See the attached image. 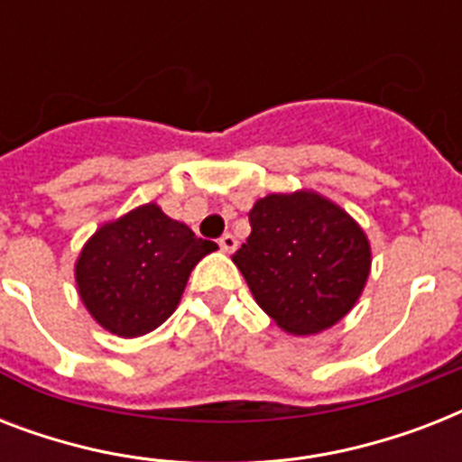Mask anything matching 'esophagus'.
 <instances>
[{
    "instance_id": "1",
    "label": "esophagus",
    "mask_w": 462,
    "mask_h": 462,
    "mask_svg": "<svg viewBox=\"0 0 462 462\" xmlns=\"http://www.w3.org/2000/svg\"><path fill=\"white\" fill-rule=\"evenodd\" d=\"M217 245H220V249H223L225 254H232L237 249V239H235V235H230V232H225Z\"/></svg>"
}]
</instances>
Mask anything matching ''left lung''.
Segmentation results:
<instances>
[{"instance_id":"left-lung-1","label":"left lung","mask_w":462,"mask_h":462,"mask_svg":"<svg viewBox=\"0 0 462 462\" xmlns=\"http://www.w3.org/2000/svg\"><path fill=\"white\" fill-rule=\"evenodd\" d=\"M252 235L232 261L282 330L314 336L343 319L365 290V230L316 191L268 194L249 210Z\"/></svg>"}]
</instances>
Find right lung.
Here are the masks:
<instances>
[{"label":"right lung","instance_id":"add662e5","mask_svg":"<svg viewBox=\"0 0 462 462\" xmlns=\"http://www.w3.org/2000/svg\"><path fill=\"white\" fill-rule=\"evenodd\" d=\"M184 223L146 203L105 223L76 261V285L90 316L119 337L155 330L172 314L189 273L216 252Z\"/></svg>","mask_w":462,"mask_h":462}]
</instances>
